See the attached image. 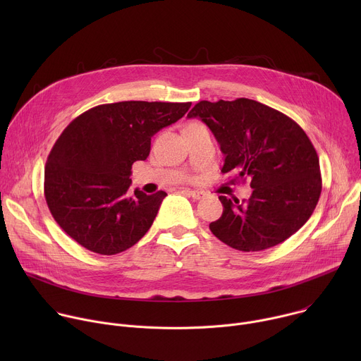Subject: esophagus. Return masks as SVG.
Masks as SVG:
<instances>
[{"mask_svg":"<svg viewBox=\"0 0 361 361\" xmlns=\"http://www.w3.org/2000/svg\"><path fill=\"white\" fill-rule=\"evenodd\" d=\"M184 194L190 195V197L194 198V200H200V198L204 197V192H202V191H198V190H184Z\"/></svg>","mask_w":361,"mask_h":361,"instance_id":"1","label":"esophagus"}]
</instances>
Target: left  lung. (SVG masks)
Returning a JSON list of instances; mask_svg holds the SVG:
<instances>
[{
	"label": "left lung",
	"mask_w": 361,
	"mask_h": 361,
	"mask_svg": "<svg viewBox=\"0 0 361 361\" xmlns=\"http://www.w3.org/2000/svg\"><path fill=\"white\" fill-rule=\"evenodd\" d=\"M214 134L224 154L221 173L250 178L243 202L220 195L223 214L212 233L240 251L277 245L313 214L322 194L320 163L304 130L286 114L248 98L200 101L188 113Z\"/></svg>",
	"instance_id": "8db88e82"
}]
</instances>
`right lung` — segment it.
<instances>
[{
  "label": "right lung",
  "mask_w": 361,
  "mask_h": 361,
  "mask_svg": "<svg viewBox=\"0 0 361 361\" xmlns=\"http://www.w3.org/2000/svg\"><path fill=\"white\" fill-rule=\"evenodd\" d=\"M190 107L191 102L121 101L74 118L44 171L45 201L57 224L84 248L104 255L140 241L167 192H130L131 166L148 157L151 137Z\"/></svg>",
  "instance_id": "add662e5"
}]
</instances>
